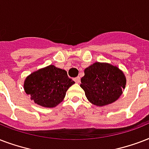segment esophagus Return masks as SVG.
Instances as JSON below:
<instances>
[{"label": "esophagus", "mask_w": 149, "mask_h": 149, "mask_svg": "<svg viewBox=\"0 0 149 149\" xmlns=\"http://www.w3.org/2000/svg\"><path fill=\"white\" fill-rule=\"evenodd\" d=\"M74 81L76 83H80V81H81L80 77H77V78H74Z\"/></svg>", "instance_id": "obj_1"}]
</instances>
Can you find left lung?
I'll use <instances>...</instances> for the list:
<instances>
[{
    "mask_svg": "<svg viewBox=\"0 0 149 149\" xmlns=\"http://www.w3.org/2000/svg\"><path fill=\"white\" fill-rule=\"evenodd\" d=\"M81 88L88 100L97 107L111 104L122 95L126 77L118 67L109 63L95 62L85 69Z\"/></svg>",
    "mask_w": 149,
    "mask_h": 149,
    "instance_id": "1",
    "label": "left lung"
}]
</instances>
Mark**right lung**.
Wrapping results in <instances>:
<instances>
[{
  "mask_svg": "<svg viewBox=\"0 0 149 149\" xmlns=\"http://www.w3.org/2000/svg\"><path fill=\"white\" fill-rule=\"evenodd\" d=\"M74 84L67 71L54 65H49L27 76L24 90L31 100L41 107L53 108L64 100L66 92Z\"/></svg>",
  "mask_w": 149,
  "mask_h": 149,
  "instance_id": "add662e5",
  "label": "right lung"
}]
</instances>
